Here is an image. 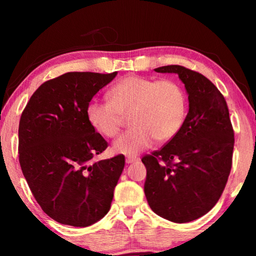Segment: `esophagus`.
Returning <instances> with one entry per match:
<instances>
[{
  "mask_svg": "<svg viewBox=\"0 0 256 256\" xmlns=\"http://www.w3.org/2000/svg\"><path fill=\"white\" fill-rule=\"evenodd\" d=\"M138 160V157H136V156H127L126 157V163H128V164L134 163Z\"/></svg>",
  "mask_w": 256,
  "mask_h": 256,
  "instance_id": "34e87169",
  "label": "esophagus"
}]
</instances>
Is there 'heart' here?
I'll return each instance as SVG.
<instances>
[{"label":"heart","instance_id":"heart-1","mask_svg":"<svg viewBox=\"0 0 256 256\" xmlns=\"http://www.w3.org/2000/svg\"><path fill=\"white\" fill-rule=\"evenodd\" d=\"M108 102L92 101L86 108L90 127L104 138H115L129 115L132 127L113 143V152L134 156L154 140L163 143L177 135L186 118V96L171 79L128 76L107 93Z\"/></svg>","mask_w":256,"mask_h":256}]
</instances>
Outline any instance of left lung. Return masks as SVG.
<instances>
[{
	"mask_svg": "<svg viewBox=\"0 0 256 256\" xmlns=\"http://www.w3.org/2000/svg\"><path fill=\"white\" fill-rule=\"evenodd\" d=\"M155 71L178 74L188 96V113L174 138L142 158L144 194L156 214L188 222L219 200L232 168L234 132L225 98L206 76L180 65Z\"/></svg>",
	"mask_w": 256,
	"mask_h": 256,
	"instance_id": "1",
	"label": "left lung"
}]
</instances>
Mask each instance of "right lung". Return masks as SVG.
Returning a JSON list of instances; mask_svg holds the SVG:
<instances>
[{"instance_id":"add662e5","label":"right lung","mask_w":256,"mask_h":256,"mask_svg":"<svg viewBox=\"0 0 256 256\" xmlns=\"http://www.w3.org/2000/svg\"><path fill=\"white\" fill-rule=\"evenodd\" d=\"M118 72H68L38 87L18 128L22 172L46 214L86 227L110 211L124 156L96 160L108 143L90 127L86 108Z\"/></svg>"}]
</instances>
